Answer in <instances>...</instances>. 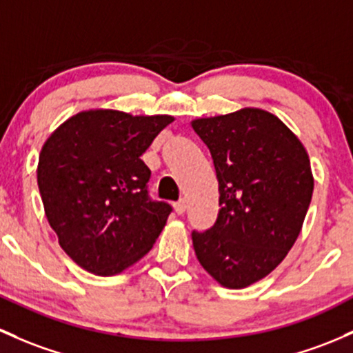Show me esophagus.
Segmentation results:
<instances>
[{"label":"esophagus","instance_id":"1","mask_svg":"<svg viewBox=\"0 0 353 353\" xmlns=\"http://www.w3.org/2000/svg\"><path fill=\"white\" fill-rule=\"evenodd\" d=\"M174 210H176L177 214H183L184 211H186V201H184V199H181V201L174 203Z\"/></svg>","mask_w":353,"mask_h":353}]
</instances>
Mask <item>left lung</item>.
<instances>
[{"mask_svg":"<svg viewBox=\"0 0 353 353\" xmlns=\"http://www.w3.org/2000/svg\"><path fill=\"white\" fill-rule=\"evenodd\" d=\"M191 127L210 148L220 211L205 233L192 232L203 269L228 289L269 276L298 240L314 177L303 142L281 118L242 108L196 118Z\"/></svg>","mask_w":353,"mask_h":353,"instance_id":"8db88e82","label":"left lung"}]
</instances>
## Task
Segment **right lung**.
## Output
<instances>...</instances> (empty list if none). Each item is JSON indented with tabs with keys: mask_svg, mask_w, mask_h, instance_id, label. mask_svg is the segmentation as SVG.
I'll return each mask as SVG.
<instances>
[{
	"mask_svg": "<svg viewBox=\"0 0 353 353\" xmlns=\"http://www.w3.org/2000/svg\"><path fill=\"white\" fill-rule=\"evenodd\" d=\"M170 114L84 110L43 142L37 183L62 250L96 276H117L154 247L170 206L150 201L140 155Z\"/></svg>",
	"mask_w": 353,
	"mask_h": 353,
	"instance_id": "add662e5",
	"label": "right lung"
}]
</instances>
